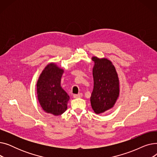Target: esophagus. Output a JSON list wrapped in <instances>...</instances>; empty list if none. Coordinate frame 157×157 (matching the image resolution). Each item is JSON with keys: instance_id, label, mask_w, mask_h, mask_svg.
Returning <instances> with one entry per match:
<instances>
[{"instance_id": "34e87169", "label": "esophagus", "mask_w": 157, "mask_h": 157, "mask_svg": "<svg viewBox=\"0 0 157 157\" xmlns=\"http://www.w3.org/2000/svg\"><path fill=\"white\" fill-rule=\"evenodd\" d=\"M82 96H83V94H74V95H73L74 98H81V97H82Z\"/></svg>"}]
</instances>
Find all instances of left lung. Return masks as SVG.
<instances>
[{
  "instance_id": "obj_1",
  "label": "left lung",
  "mask_w": 157,
  "mask_h": 157,
  "mask_svg": "<svg viewBox=\"0 0 157 157\" xmlns=\"http://www.w3.org/2000/svg\"><path fill=\"white\" fill-rule=\"evenodd\" d=\"M94 90L90 102L95 113L102 114L113 108L120 95V81L116 68L106 58L92 56Z\"/></svg>"
}]
</instances>
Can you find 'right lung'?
Masks as SVG:
<instances>
[{
    "label": "right lung",
    "mask_w": 157,
    "mask_h": 157,
    "mask_svg": "<svg viewBox=\"0 0 157 157\" xmlns=\"http://www.w3.org/2000/svg\"><path fill=\"white\" fill-rule=\"evenodd\" d=\"M64 70L55 63H48L37 81L39 102L44 112L59 116L67 109L70 97L60 85Z\"/></svg>",
    "instance_id": "right-lung-1"
}]
</instances>
